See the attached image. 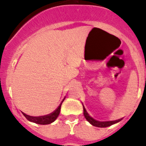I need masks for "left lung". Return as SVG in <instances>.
I'll return each mask as SVG.
<instances>
[{"label":"left lung","instance_id":"8db88e82","mask_svg":"<svg viewBox=\"0 0 146 146\" xmlns=\"http://www.w3.org/2000/svg\"><path fill=\"white\" fill-rule=\"evenodd\" d=\"M83 113H84L85 118H86V120H87L88 122H90L93 126H97V127H108V126H110L113 124H115V123H118V122H119V121L121 120V119L115 120V121H96V120L94 119V118H91V117L89 115L88 113H87V111L86 110V108H85L84 107H83Z\"/></svg>","mask_w":146,"mask_h":146}]
</instances>
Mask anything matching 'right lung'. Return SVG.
I'll list each match as a JSON object with an SVG mask.
<instances>
[{"instance_id":"right-lung-1","label":"right lung","mask_w":146,"mask_h":146,"mask_svg":"<svg viewBox=\"0 0 146 146\" xmlns=\"http://www.w3.org/2000/svg\"><path fill=\"white\" fill-rule=\"evenodd\" d=\"M64 101V100H63ZM62 102L60 103V105L58 107V108L55 110V111L51 113L50 114L46 115H43V116H38V117H34V116H30L28 115L25 114L23 113V115L28 120V121L33 122V123H38V124H50V123H52L53 121H55V119L58 118L59 115V113L60 111V107H61Z\"/></svg>"}]
</instances>
